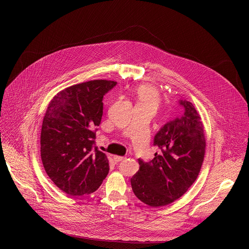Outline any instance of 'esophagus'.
Returning <instances> with one entry per match:
<instances>
[{"label": "esophagus", "mask_w": 249, "mask_h": 249, "mask_svg": "<svg viewBox=\"0 0 249 249\" xmlns=\"http://www.w3.org/2000/svg\"><path fill=\"white\" fill-rule=\"evenodd\" d=\"M124 159H125L124 156H119V155H114V156H113V160H114L115 162H119V161L123 160Z\"/></svg>", "instance_id": "obj_1"}]
</instances>
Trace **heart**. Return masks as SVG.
<instances>
[{
	"label": "heart",
	"instance_id": "1",
	"mask_svg": "<svg viewBox=\"0 0 249 249\" xmlns=\"http://www.w3.org/2000/svg\"><path fill=\"white\" fill-rule=\"evenodd\" d=\"M136 96L138 103L151 105L153 107H158L160 102V96L158 90L150 86H139L136 89Z\"/></svg>",
	"mask_w": 249,
	"mask_h": 249
}]
</instances>
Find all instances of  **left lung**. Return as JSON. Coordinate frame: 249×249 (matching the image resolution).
<instances>
[{
  "mask_svg": "<svg viewBox=\"0 0 249 249\" xmlns=\"http://www.w3.org/2000/svg\"><path fill=\"white\" fill-rule=\"evenodd\" d=\"M185 113L164 124L155 134L158 148L148 162L138 160L131 178L136 197L150 207H161L180 198L197 179L204 160L206 140L201 117L189 101L179 102Z\"/></svg>",
  "mask_w": 249,
  "mask_h": 249,
  "instance_id": "8db88e82",
  "label": "left lung"
}]
</instances>
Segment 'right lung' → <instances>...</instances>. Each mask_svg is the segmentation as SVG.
Masks as SVG:
<instances>
[{
  "label": "right lung",
  "instance_id": "right-lung-1",
  "mask_svg": "<svg viewBox=\"0 0 249 249\" xmlns=\"http://www.w3.org/2000/svg\"><path fill=\"white\" fill-rule=\"evenodd\" d=\"M117 85L95 80L60 90L48 105L40 136L41 160L54 185L72 197L98 190L109 173L106 154L95 146L103 98Z\"/></svg>",
  "mask_w": 249,
  "mask_h": 249
}]
</instances>
